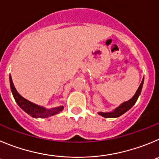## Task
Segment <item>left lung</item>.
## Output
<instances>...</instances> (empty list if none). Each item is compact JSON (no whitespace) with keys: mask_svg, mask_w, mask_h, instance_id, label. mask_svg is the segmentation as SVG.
Returning a JSON list of instances; mask_svg holds the SVG:
<instances>
[{"mask_svg":"<svg viewBox=\"0 0 159 159\" xmlns=\"http://www.w3.org/2000/svg\"><path fill=\"white\" fill-rule=\"evenodd\" d=\"M143 80L144 79L143 78V80H142L141 83H140V86H139L138 89L136 90L135 95L129 100L122 103L120 106H118V107L115 108V109L113 111H111V112H98V115H101V116L104 117V118H118V117L121 116L123 114L125 113L126 111H128L136 103L138 97H139V96L140 95L142 88H143Z\"/></svg>","mask_w":159,"mask_h":159,"instance_id":"obj_1","label":"left lung"}]
</instances>
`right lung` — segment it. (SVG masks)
Returning a JSON list of instances; mask_svg holds the SVG:
<instances>
[{"instance_id":"right-lung-1","label":"right lung","mask_w":159,"mask_h":159,"mask_svg":"<svg viewBox=\"0 0 159 159\" xmlns=\"http://www.w3.org/2000/svg\"><path fill=\"white\" fill-rule=\"evenodd\" d=\"M9 80L11 93H12V95L13 96H14V99L15 100H16V102L18 103V105L26 112V113H27L28 115H30L33 118H48V117L52 116V115H56V114L59 113L60 111H62L63 110V106L52 108V109H45L44 107L38 106V105L35 104V103L26 100L25 98H23L21 95L18 93L17 90L15 88L14 84H13L12 82V79H11V75H10Z\"/></svg>"}]
</instances>
